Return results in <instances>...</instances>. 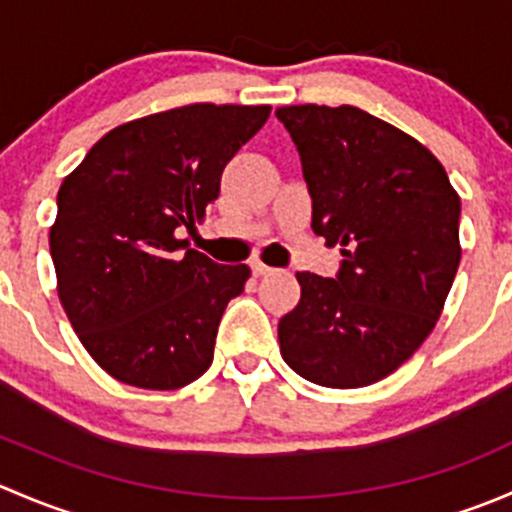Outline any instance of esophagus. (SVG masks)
<instances>
[{
    "label": "esophagus",
    "mask_w": 512,
    "mask_h": 512,
    "mask_svg": "<svg viewBox=\"0 0 512 512\" xmlns=\"http://www.w3.org/2000/svg\"><path fill=\"white\" fill-rule=\"evenodd\" d=\"M250 267H252V272H255L257 277H265V275H272V272H277L275 267L265 265V262H260V260H252Z\"/></svg>",
    "instance_id": "1"
}]
</instances>
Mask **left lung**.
Listing matches in <instances>:
<instances>
[{
    "instance_id": "obj_1",
    "label": "left lung",
    "mask_w": 512,
    "mask_h": 512,
    "mask_svg": "<svg viewBox=\"0 0 512 512\" xmlns=\"http://www.w3.org/2000/svg\"><path fill=\"white\" fill-rule=\"evenodd\" d=\"M312 195V227L342 245L337 277L297 272L282 359L319 386L399 369L436 327L461 262V198L428 148L354 106H282Z\"/></svg>"
}]
</instances>
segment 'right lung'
<instances>
[{
  "label": "right lung",
  "mask_w": 512,
  "mask_h": 512,
  "mask_svg": "<svg viewBox=\"0 0 512 512\" xmlns=\"http://www.w3.org/2000/svg\"><path fill=\"white\" fill-rule=\"evenodd\" d=\"M270 106L170 108L108 131L66 175L49 247L59 299L113 379L168 391L213 364L218 324L250 267L188 250L183 230L220 195Z\"/></svg>",
  "instance_id": "add662e5"
}]
</instances>
